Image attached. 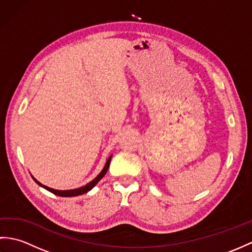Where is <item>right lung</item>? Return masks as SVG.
Instances as JSON below:
<instances>
[{"label":"right lung","mask_w":252,"mask_h":252,"mask_svg":"<svg viewBox=\"0 0 252 252\" xmlns=\"http://www.w3.org/2000/svg\"><path fill=\"white\" fill-rule=\"evenodd\" d=\"M110 160H111V157H109L108 160H107V162H106V164H105V167H104L103 171H101V172H100L97 176H96V178H95L92 182H90L89 184H87V185L83 186V187H80V189H70V190H57V189H50V187H47V186H45V185H42V184L40 183V182H37L34 178H32V179H33L40 186H42V187H43V189H47L49 191L53 192V194H54V195L61 196V197H73V196H79V195H82V194H85V192H88L89 190L92 189L96 184L98 183V182L101 180V178H103V176L106 174L107 170H108L109 164H110Z\"/></svg>","instance_id":"right-lung-1"}]
</instances>
